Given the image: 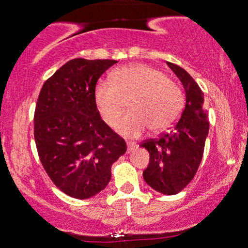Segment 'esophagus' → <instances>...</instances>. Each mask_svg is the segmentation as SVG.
<instances>
[{"label": "esophagus", "mask_w": 248, "mask_h": 248, "mask_svg": "<svg viewBox=\"0 0 248 248\" xmlns=\"http://www.w3.org/2000/svg\"><path fill=\"white\" fill-rule=\"evenodd\" d=\"M137 147V144H136V143H133V142H128L127 143V153H131V152H133V150H135V148Z\"/></svg>", "instance_id": "obj_1"}]
</instances>
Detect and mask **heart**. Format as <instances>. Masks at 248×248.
Wrapping results in <instances>:
<instances>
[{"label":"heart","mask_w":248,"mask_h":248,"mask_svg":"<svg viewBox=\"0 0 248 248\" xmlns=\"http://www.w3.org/2000/svg\"><path fill=\"white\" fill-rule=\"evenodd\" d=\"M94 99L101 119L108 126L119 121L128 101L131 112L116 126L124 137H138L148 127L153 132L165 131L176 121L184 105L180 88L148 64L115 69L111 82H98Z\"/></svg>","instance_id":"1"}]
</instances>
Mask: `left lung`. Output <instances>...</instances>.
Returning a JSON list of instances; mask_svg holds the SVG:
<instances>
[{"mask_svg":"<svg viewBox=\"0 0 248 248\" xmlns=\"http://www.w3.org/2000/svg\"><path fill=\"white\" fill-rule=\"evenodd\" d=\"M166 63L184 85L185 108L170 132L156 140H145L140 147L150 154L149 165L143 171L144 181L156 192L172 196L192 181L200 168L209 121L200 85L184 68L171 62Z\"/></svg>","mask_w":248,"mask_h":248,"instance_id":"8db88e82","label":"left lung"}]
</instances>
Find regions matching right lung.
Instances as JSON below:
<instances>
[{"instance_id": "obj_1", "label": "right lung", "mask_w": 248, "mask_h": 248, "mask_svg": "<svg viewBox=\"0 0 248 248\" xmlns=\"http://www.w3.org/2000/svg\"><path fill=\"white\" fill-rule=\"evenodd\" d=\"M115 60L75 59L57 69L36 101L34 138L51 181L69 197L87 200L111 180L126 142L101 120L94 92Z\"/></svg>"}]
</instances>
